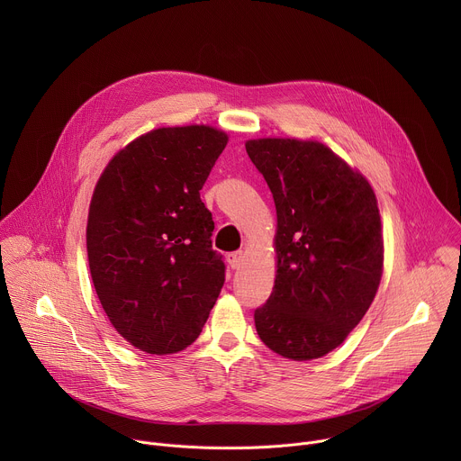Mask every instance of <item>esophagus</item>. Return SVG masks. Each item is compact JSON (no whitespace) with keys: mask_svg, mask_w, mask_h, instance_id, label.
I'll return each mask as SVG.
<instances>
[{"mask_svg":"<svg viewBox=\"0 0 461 461\" xmlns=\"http://www.w3.org/2000/svg\"><path fill=\"white\" fill-rule=\"evenodd\" d=\"M226 260L233 270H239L244 265V253L242 251H231V253L226 255Z\"/></svg>","mask_w":461,"mask_h":461,"instance_id":"esophagus-1","label":"esophagus"}]
</instances>
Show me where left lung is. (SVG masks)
Segmentation results:
<instances>
[{"mask_svg":"<svg viewBox=\"0 0 461 461\" xmlns=\"http://www.w3.org/2000/svg\"><path fill=\"white\" fill-rule=\"evenodd\" d=\"M246 153L277 210V276L253 313L260 341L308 361L339 347L372 304L383 274L375 194L319 142L260 139Z\"/></svg>","mask_w":461,"mask_h":461,"instance_id":"1","label":"left lung"}]
</instances>
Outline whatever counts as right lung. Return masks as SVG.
<instances>
[{"label":"right lung","mask_w":461,"mask_h":461,"mask_svg":"<svg viewBox=\"0 0 461 461\" xmlns=\"http://www.w3.org/2000/svg\"><path fill=\"white\" fill-rule=\"evenodd\" d=\"M226 144L208 125L155 129L123 148L95 187L93 285L116 332L148 354L189 347L224 285L201 189Z\"/></svg>","instance_id":"right-lung-1"}]
</instances>
